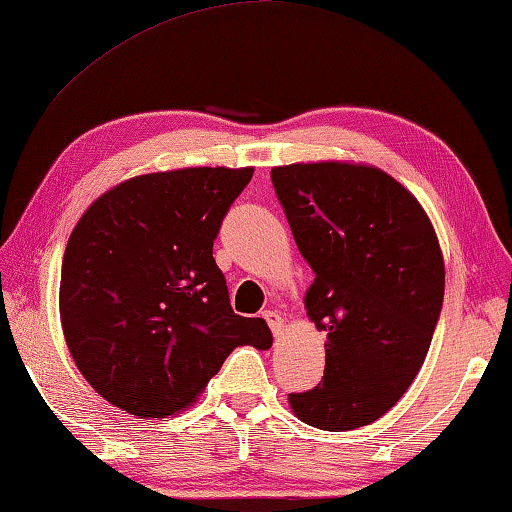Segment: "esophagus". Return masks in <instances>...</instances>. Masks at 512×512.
I'll return each mask as SVG.
<instances>
[{"label": "esophagus", "instance_id": "esophagus-1", "mask_svg": "<svg viewBox=\"0 0 512 512\" xmlns=\"http://www.w3.org/2000/svg\"><path fill=\"white\" fill-rule=\"evenodd\" d=\"M264 318L268 327H271L273 336H280L284 332V318L280 314H275V311H264Z\"/></svg>", "mask_w": 512, "mask_h": 512}]
</instances>
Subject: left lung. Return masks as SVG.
Returning a JSON list of instances; mask_svg holds the SVG:
<instances>
[{"mask_svg":"<svg viewBox=\"0 0 512 512\" xmlns=\"http://www.w3.org/2000/svg\"><path fill=\"white\" fill-rule=\"evenodd\" d=\"M300 255L305 293L327 334L325 377L289 404L309 427L350 431L381 418L418 375L445 296L436 230L409 189L370 164L273 167Z\"/></svg>","mask_w":512,"mask_h":512,"instance_id":"left-lung-1","label":"left lung"}]
</instances>
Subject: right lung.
Returning <instances> with one entry per match:
<instances>
[{
  "label": "right lung",
  "mask_w": 512,
  "mask_h": 512,
  "mask_svg": "<svg viewBox=\"0 0 512 512\" xmlns=\"http://www.w3.org/2000/svg\"><path fill=\"white\" fill-rule=\"evenodd\" d=\"M253 167L144 173L99 196L69 235L60 323L76 368L137 418L196 402L239 345L273 343L264 318L232 311L212 257Z\"/></svg>",
  "instance_id": "add662e5"
}]
</instances>
